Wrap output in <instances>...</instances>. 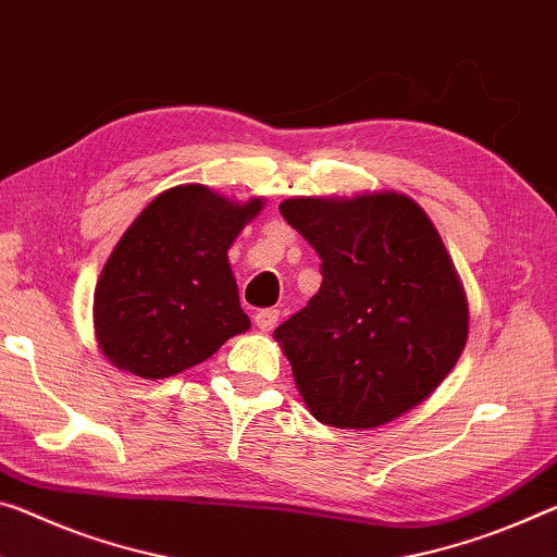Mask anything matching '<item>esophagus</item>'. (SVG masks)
<instances>
[{
    "label": "esophagus",
    "mask_w": 557,
    "mask_h": 557,
    "mask_svg": "<svg viewBox=\"0 0 557 557\" xmlns=\"http://www.w3.org/2000/svg\"><path fill=\"white\" fill-rule=\"evenodd\" d=\"M277 320H280V312L277 310H260L258 314H255V324H258V330H262V332H270L272 326L277 324Z\"/></svg>",
    "instance_id": "obj_1"
}]
</instances>
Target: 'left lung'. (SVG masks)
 Wrapping results in <instances>:
<instances>
[{"label": "left lung", "instance_id": "left-lung-1", "mask_svg": "<svg viewBox=\"0 0 557 557\" xmlns=\"http://www.w3.org/2000/svg\"><path fill=\"white\" fill-rule=\"evenodd\" d=\"M280 213L322 260L320 293L275 330L307 409L337 429L399 419L469 339V302L434 223L392 190L289 198Z\"/></svg>", "mask_w": 557, "mask_h": 557}]
</instances>
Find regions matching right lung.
Returning <instances> with one entry per match:
<instances>
[{"instance_id":"1","label":"right lung","mask_w":557,"mask_h":557,"mask_svg":"<svg viewBox=\"0 0 557 557\" xmlns=\"http://www.w3.org/2000/svg\"><path fill=\"white\" fill-rule=\"evenodd\" d=\"M260 210L262 198L233 202L196 183L148 202L94 293L96 342L113 367L165 379L250 330L227 250Z\"/></svg>"}]
</instances>
